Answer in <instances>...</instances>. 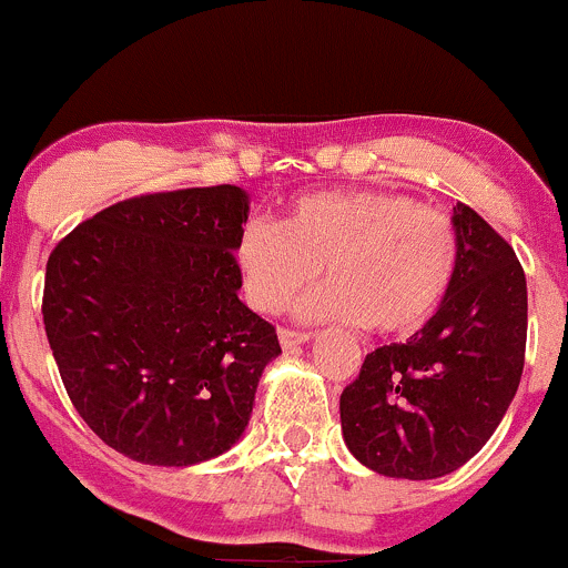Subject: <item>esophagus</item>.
Returning a JSON list of instances; mask_svg holds the SVG:
<instances>
[{"instance_id": "1", "label": "esophagus", "mask_w": 568, "mask_h": 568, "mask_svg": "<svg viewBox=\"0 0 568 568\" xmlns=\"http://www.w3.org/2000/svg\"><path fill=\"white\" fill-rule=\"evenodd\" d=\"M277 338L283 349H296L300 344H307V341H311V333H300V329H280Z\"/></svg>"}]
</instances>
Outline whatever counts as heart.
Instances as JSON below:
<instances>
[{
	"label": "heart",
	"instance_id": "1",
	"mask_svg": "<svg viewBox=\"0 0 568 568\" xmlns=\"http://www.w3.org/2000/svg\"><path fill=\"white\" fill-rule=\"evenodd\" d=\"M233 257L255 311H285L322 268L327 283L300 302V318L410 335L453 285L458 239L447 213L402 194L316 191L288 202L280 222H246Z\"/></svg>",
	"mask_w": 568,
	"mask_h": 568
}]
</instances>
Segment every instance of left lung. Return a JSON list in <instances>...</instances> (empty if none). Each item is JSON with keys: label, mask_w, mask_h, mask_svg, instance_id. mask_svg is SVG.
<instances>
[{"label": "left lung", "mask_w": 568, "mask_h": 568, "mask_svg": "<svg viewBox=\"0 0 568 568\" xmlns=\"http://www.w3.org/2000/svg\"><path fill=\"white\" fill-rule=\"evenodd\" d=\"M458 268L436 316L379 346L341 394V433L366 469L436 480L475 458L514 402L525 368L527 280L508 241L455 207Z\"/></svg>", "instance_id": "1"}]
</instances>
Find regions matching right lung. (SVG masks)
<instances>
[{
  "label": "right lung",
  "mask_w": 568,
  "mask_h": 568,
  "mask_svg": "<svg viewBox=\"0 0 568 568\" xmlns=\"http://www.w3.org/2000/svg\"><path fill=\"white\" fill-rule=\"evenodd\" d=\"M239 185L150 194L71 230L47 263L43 327L85 424L150 466L205 464L244 436L272 324L239 300Z\"/></svg>",
  "instance_id": "add662e5"
}]
</instances>
